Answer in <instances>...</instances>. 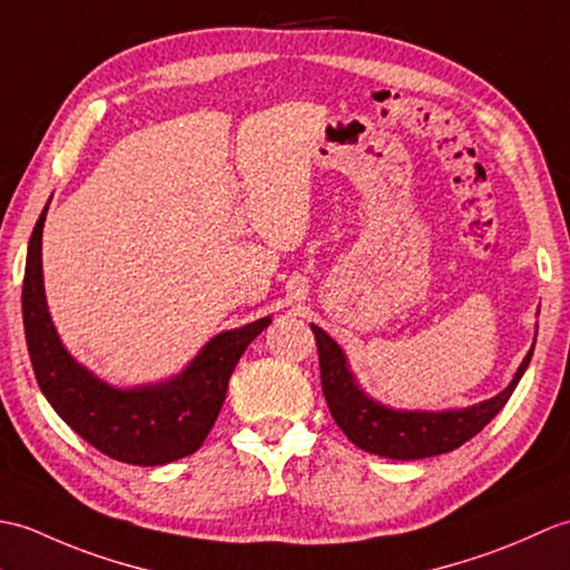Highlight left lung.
Listing matches in <instances>:
<instances>
[{
  "instance_id": "obj_1",
  "label": "left lung",
  "mask_w": 570,
  "mask_h": 570,
  "mask_svg": "<svg viewBox=\"0 0 570 570\" xmlns=\"http://www.w3.org/2000/svg\"><path fill=\"white\" fill-rule=\"evenodd\" d=\"M311 331L316 335L318 345L323 396L328 402L335 423L362 451L392 460H419L441 455L455 451V448L470 441L472 435L480 433L500 414V409L512 396L524 370L529 367L531 355H534V345H531L522 365L517 367L512 382L500 394H494L480 404L443 411L394 409L377 402V399H372L362 390L353 370H350L343 347L328 333L313 323Z\"/></svg>"
}]
</instances>
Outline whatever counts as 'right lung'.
I'll use <instances>...</instances> for the list:
<instances>
[{
    "mask_svg": "<svg viewBox=\"0 0 570 570\" xmlns=\"http://www.w3.org/2000/svg\"><path fill=\"white\" fill-rule=\"evenodd\" d=\"M48 203L29 239L21 292L31 367L48 404L82 441L129 465H166L196 453L220 414L242 353L272 316L217 333L168 380L135 386L100 380L68 353L48 313L41 262Z\"/></svg>",
    "mask_w": 570,
    "mask_h": 570,
    "instance_id": "1",
    "label": "right lung"
}]
</instances>
